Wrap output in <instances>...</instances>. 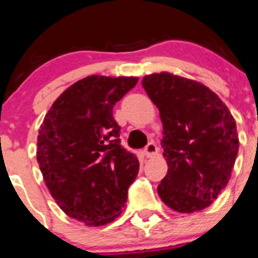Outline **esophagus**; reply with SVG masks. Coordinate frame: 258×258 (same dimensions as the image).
Returning a JSON list of instances; mask_svg holds the SVG:
<instances>
[{"label": "esophagus", "instance_id": "esophagus-1", "mask_svg": "<svg viewBox=\"0 0 258 258\" xmlns=\"http://www.w3.org/2000/svg\"><path fill=\"white\" fill-rule=\"evenodd\" d=\"M145 156L147 157V158H151V157H154L158 154V147H157L154 143H148L147 147L145 148Z\"/></svg>", "mask_w": 258, "mask_h": 258}]
</instances>
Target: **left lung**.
I'll return each instance as SVG.
<instances>
[{"mask_svg": "<svg viewBox=\"0 0 258 258\" xmlns=\"http://www.w3.org/2000/svg\"><path fill=\"white\" fill-rule=\"evenodd\" d=\"M142 86L158 107L167 175L158 195L178 213L213 204L231 178L238 152L236 122L213 90L168 72L153 73Z\"/></svg>", "mask_w": 258, "mask_h": 258, "instance_id": "1", "label": "left lung"}]
</instances>
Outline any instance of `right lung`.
I'll use <instances>...</instances> for the list:
<instances>
[{
    "label": "right lung",
    "instance_id": "add662e5",
    "mask_svg": "<svg viewBox=\"0 0 258 258\" xmlns=\"http://www.w3.org/2000/svg\"><path fill=\"white\" fill-rule=\"evenodd\" d=\"M136 77L90 75L53 102L40 124L37 161L59 208L88 226L121 215L140 162L120 145L116 102L135 88Z\"/></svg>",
    "mask_w": 258,
    "mask_h": 258
}]
</instances>
